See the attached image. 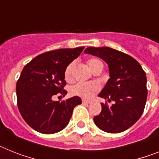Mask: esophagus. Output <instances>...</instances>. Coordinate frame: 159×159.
Wrapping results in <instances>:
<instances>
[{
	"label": "esophagus",
	"instance_id": "34e87169",
	"mask_svg": "<svg viewBox=\"0 0 159 159\" xmlns=\"http://www.w3.org/2000/svg\"><path fill=\"white\" fill-rule=\"evenodd\" d=\"M82 102L83 103H87V104H88V103H91V102H92V101L86 100V99H82Z\"/></svg>",
	"mask_w": 159,
	"mask_h": 159
}]
</instances>
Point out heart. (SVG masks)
<instances>
[{
  "label": "heart",
  "instance_id": "b5f03b06",
  "mask_svg": "<svg viewBox=\"0 0 159 159\" xmlns=\"http://www.w3.org/2000/svg\"><path fill=\"white\" fill-rule=\"evenodd\" d=\"M87 64L90 70L93 72L96 68L99 67H102V63L100 60L97 58H90L87 60ZM75 67V63L71 62L66 67L64 71V79L67 82L72 80L73 69ZM99 84H76L70 88V94L73 96L81 97L83 99H90L94 95L99 92Z\"/></svg>",
  "mask_w": 159,
  "mask_h": 159
}]
</instances>
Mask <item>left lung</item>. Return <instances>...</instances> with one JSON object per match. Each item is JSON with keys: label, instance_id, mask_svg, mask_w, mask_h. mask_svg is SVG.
<instances>
[{"label": "left lung", "instance_id": "obj_1", "mask_svg": "<svg viewBox=\"0 0 159 159\" xmlns=\"http://www.w3.org/2000/svg\"><path fill=\"white\" fill-rule=\"evenodd\" d=\"M84 52L102 59L109 67L110 79L99 96L114 103L111 106L101 103L100 114L93 119L95 125L107 133L127 130L139 119L145 108V71L133 57L111 48L89 47Z\"/></svg>", "mask_w": 159, "mask_h": 159}]
</instances>
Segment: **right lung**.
<instances>
[{"instance_id":"1","label":"right lung","mask_w":159,"mask_h":159,"mask_svg":"<svg viewBox=\"0 0 159 159\" xmlns=\"http://www.w3.org/2000/svg\"><path fill=\"white\" fill-rule=\"evenodd\" d=\"M84 47L47 52L32 59L24 67L16 83L19 111L25 121L42 134H54L68 124L73 109L81 104L74 96L66 101H53L57 94H67L64 71L80 55Z\"/></svg>"}]
</instances>
